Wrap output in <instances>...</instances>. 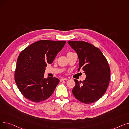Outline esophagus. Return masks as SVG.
<instances>
[{
	"instance_id": "34e87169",
	"label": "esophagus",
	"mask_w": 129,
	"mask_h": 129,
	"mask_svg": "<svg viewBox=\"0 0 129 129\" xmlns=\"http://www.w3.org/2000/svg\"><path fill=\"white\" fill-rule=\"evenodd\" d=\"M67 80V78H62L60 79V82H63V81L64 80Z\"/></svg>"
}]
</instances>
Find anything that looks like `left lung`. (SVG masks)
I'll return each mask as SVG.
<instances>
[{"label": "left lung", "instance_id": "1", "mask_svg": "<svg viewBox=\"0 0 129 129\" xmlns=\"http://www.w3.org/2000/svg\"><path fill=\"white\" fill-rule=\"evenodd\" d=\"M67 43L78 55V71L82 69L86 75L83 82L74 79L73 95L85 104L96 102L105 94L109 84L110 70L107 60L98 47L89 43L76 41Z\"/></svg>", "mask_w": 129, "mask_h": 129}]
</instances>
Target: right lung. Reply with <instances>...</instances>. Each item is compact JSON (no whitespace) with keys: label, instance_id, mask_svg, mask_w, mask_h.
Returning <instances> with one entry per match:
<instances>
[{"label":"right lung","instance_id":"add662e5","mask_svg":"<svg viewBox=\"0 0 129 129\" xmlns=\"http://www.w3.org/2000/svg\"><path fill=\"white\" fill-rule=\"evenodd\" d=\"M65 41L40 40L26 47L18 57L15 79L22 95L33 102L49 98L59 82L56 77L44 78L45 67L63 49Z\"/></svg>","mask_w":129,"mask_h":129}]
</instances>
